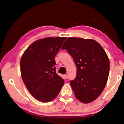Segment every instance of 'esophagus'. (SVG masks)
<instances>
[{"mask_svg": "<svg viewBox=\"0 0 124 124\" xmlns=\"http://www.w3.org/2000/svg\"><path fill=\"white\" fill-rule=\"evenodd\" d=\"M64 77L65 79H67V75H66V74H64Z\"/></svg>", "mask_w": 124, "mask_h": 124, "instance_id": "34e87169", "label": "esophagus"}]
</instances>
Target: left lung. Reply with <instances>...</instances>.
<instances>
[{"label":"left lung","mask_w":124,"mask_h":124,"mask_svg":"<svg viewBox=\"0 0 124 124\" xmlns=\"http://www.w3.org/2000/svg\"><path fill=\"white\" fill-rule=\"evenodd\" d=\"M71 55L77 68L75 79L70 81L79 101L89 103L98 97L106 85L109 62L105 51L92 39L69 38L62 47Z\"/></svg>","instance_id":"8db88e82"}]
</instances>
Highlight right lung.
Segmentation results:
<instances>
[{"label":"right lung","mask_w":124,"mask_h":124,"mask_svg":"<svg viewBox=\"0 0 124 124\" xmlns=\"http://www.w3.org/2000/svg\"><path fill=\"white\" fill-rule=\"evenodd\" d=\"M66 37L44 38L34 41L23 54L21 76L31 95L43 102L57 97L64 80L55 72L54 58Z\"/></svg>","instance_id":"1"}]
</instances>
